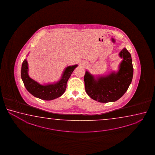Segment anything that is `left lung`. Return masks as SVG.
Here are the masks:
<instances>
[{
	"mask_svg": "<svg viewBox=\"0 0 155 155\" xmlns=\"http://www.w3.org/2000/svg\"><path fill=\"white\" fill-rule=\"evenodd\" d=\"M123 58L118 72L113 71L105 76H94L86 71L84 81L87 94L100 102H114L123 95L131 83L134 68L131 56L126 48L119 53Z\"/></svg>",
	"mask_w": 155,
	"mask_h": 155,
	"instance_id": "obj_1",
	"label": "left lung"
}]
</instances>
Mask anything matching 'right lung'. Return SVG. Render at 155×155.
Returning a JSON list of instances; mask_svg holds the SVG:
<instances>
[{
  "instance_id": "right-lung-1",
  "label": "right lung",
  "mask_w": 155,
  "mask_h": 155,
  "mask_svg": "<svg viewBox=\"0 0 155 155\" xmlns=\"http://www.w3.org/2000/svg\"><path fill=\"white\" fill-rule=\"evenodd\" d=\"M77 67V64L67 67L63 71L60 80L56 83L42 85L29 77L28 64L25 59L21 65V79L28 91L35 97L42 100H53L60 97L64 93L69 78Z\"/></svg>"
}]
</instances>
